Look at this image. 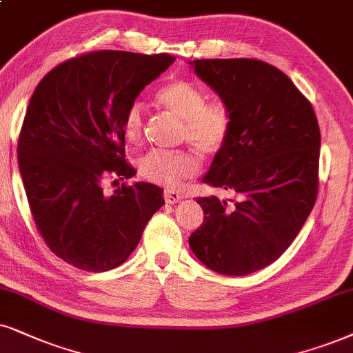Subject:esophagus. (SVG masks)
Segmentation results:
<instances>
[{
    "label": "esophagus",
    "instance_id": "obj_1",
    "mask_svg": "<svg viewBox=\"0 0 353 353\" xmlns=\"http://www.w3.org/2000/svg\"><path fill=\"white\" fill-rule=\"evenodd\" d=\"M163 197H164V200H166V203L172 205V203L179 202V200L182 199V195L179 194V192H176V190H164Z\"/></svg>",
    "mask_w": 353,
    "mask_h": 353
}]
</instances>
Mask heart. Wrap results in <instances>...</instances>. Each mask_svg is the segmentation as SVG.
I'll return each instance as SVG.
<instances>
[{"label": "heart", "instance_id": "1", "mask_svg": "<svg viewBox=\"0 0 353 353\" xmlns=\"http://www.w3.org/2000/svg\"><path fill=\"white\" fill-rule=\"evenodd\" d=\"M159 104L182 119L181 140L189 141L199 153L213 156L225 148L231 133V114L223 102L207 101L197 84L176 79L156 92ZM125 140L140 145L145 132V109L133 102L122 120ZM138 174L145 181L164 187H177L195 176L199 161L189 150H151L137 163Z\"/></svg>", "mask_w": 353, "mask_h": 353}]
</instances>
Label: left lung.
<instances>
[{
	"instance_id": "1",
	"label": "left lung",
	"mask_w": 353,
	"mask_h": 353,
	"mask_svg": "<svg viewBox=\"0 0 353 353\" xmlns=\"http://www.w3.org/2000/svg\"><path fill=\"white\" fill-rule=\"evenodd\" d=\"M221 97L231 133L205 184L228 199L200 197L203 223L192 252L223 275H248L287 251L318 197L321 133L311 102L283 71L254 58L194 60Z\"/></svg>"
}]
</instances>
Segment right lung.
<instances>
[{"mask_svg":"<svg viewBox=\"0 0 353 353\" xmlns=\"http://www.w3.org/2000/svg\"><path fill=\"white\" fill-rule=\"evenodd\" d=\"M176 58L96 50L48 71L37 84L17 140L34 223L50 251L73 267L105 272L127 261L164 205L148 182L105 195V181L130 179L122 120L137 96Z\"/></svg>","mask_w":353,"mask_h":353,"instance_id":"obj_1","label":"right lung"}]
</instances>
